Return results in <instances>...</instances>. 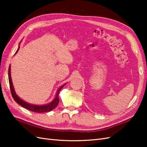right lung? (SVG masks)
I'll return each instance as SVG.
<instances>
[{"label":"right lung","instance_id":"right-lung-1","mask_svg":"<svg viewBox=\"0 0 147 147\" xmlns=\"http://www.w3.org/2000/svg\"><path fill=\"white\" fill-rule=\"evenodd\" d=\"M20 49V46L18 48V50L16 52V53ZM8 80H9V84H10V90H11V93L13 98L14 99V100L17 102L18 104L21 105L22 107H23L24 108L28 109L31 112H37V113H44V112H50L52 110L55 109L56 107L58 105L59 99V93L61 91V90L63 88L65 84H63V86H61L58 90H57L56 94L55 96V99L53 100L52 102H51L50 103L45 104V105H34L32 104H29L28 102H26L23 100V99H21L20 98V97L16 94V93L15 91L14 86H13V84L12 83L11 80V65H9V68H8Z\"/></svg>","mask_w":147,"mask_h":147}]
</instances>
